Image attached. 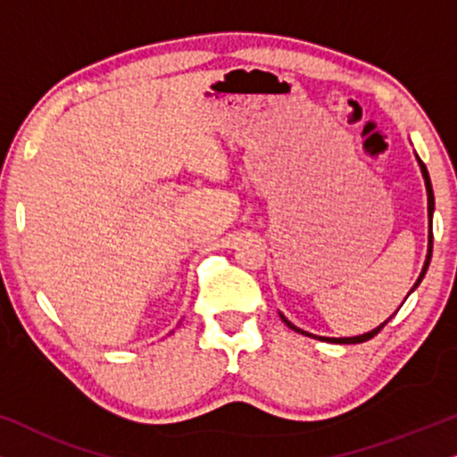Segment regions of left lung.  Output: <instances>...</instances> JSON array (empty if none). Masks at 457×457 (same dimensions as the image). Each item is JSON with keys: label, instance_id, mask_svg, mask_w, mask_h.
Listing matches in <instances>:
<instances>
[{"label": "left lung", "instance_id": "1", "mask_svg": "<svg viewBox=\"0 0 457 457\" xmlns=\"http://www.w3.org/2000/svg\"><path fill=\"white\" fill-rule=\"evenodd\" d=\"M416 160H418V166H420V172H422V179H424V185H427V197H428V224H430V230H428V252H427V260H424V266H422V272H420V277L416 278V283H414V287H411L410 289V293L411 291H416V287L422 283V278H424V274H427V270H428V264H430V255H433V212H435V195H433V185H430V177H428V170H427V166H424V162L418 158L416 155ZM408 293V295H410ZM408 299V297H405ZM403 299V302H405ZM278 316H280V320H283L287 327H289L291 330H295V333H302V335H305V337H312V339H318V341H327V343H339V345H349V343H364V341H368V339H372L374 335H378L380 333V328L385 327L386 322L391 320L393 316H389L386 318L385 322H380L377 328H372V330H368V333H364V335H355V337H339V339H337V337H318V335H312V333H308V330H303V328H299V327H295V324L293 322H289L287 320V318L280 314L278 312Z\"/></svg>", "mask_w": 457, "mask_h": 457}]
</instances>
